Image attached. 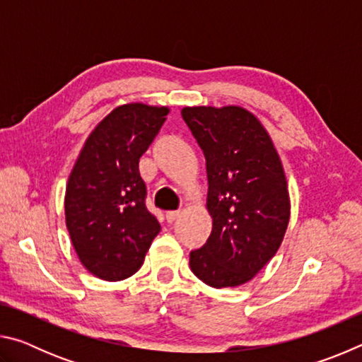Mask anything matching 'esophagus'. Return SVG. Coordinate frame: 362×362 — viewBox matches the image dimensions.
<instances>
[{"label":"esophagus","mask_w":362,"mask_h":362,"mask_svg":"<svg viewBox=\"0 0 362 362\" xmlns=\"http://www.w3.org/2000/svg\"><path fill=\"white\" fill-rule=\"evenodd\" d=\"M180 216V211H168L166 212V220L168 222H174V220Z\"/></svg>","instance_id":"1"}]
</instances>
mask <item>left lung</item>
I'll list each match as a JSON object with an SVG mask.
<instances>
[{"label": "left lung", "mask_w": 362, "mask_h": 362, "mask_svg": "<svg viewBox=\"0 0 362 362\" xmlns=\"http://www.w3.org/2000/svg\"><path fill=\"white\" fill-rule=\"evenodd\" d=\"M182 118L206 156L212 231L189 268L222 289L252 279L283 243L291 216L283 164L265 127L241 107H185Z\"/></svg>", "instance_id": "left-lung-1"}]
</instances>
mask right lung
<instances>
[{
    "label": "right lung",
    "instance_id": "add662e5",
    "mask_svg": "<svg viewBox=\"0 0 362 362\" xmlns=\"http://www.w3.org/2000/svg\"><path fill=\"white\" fill-rule=\"evenodd\" d=\"M169 108L127 103L105 116L86 140L65 192L73 247L89 273L105 281L132 276L161 230L146 209L140 156Z\"/></svg>",
    "mask_w": 362,
    "mask_h": 362
}]
</instances>
